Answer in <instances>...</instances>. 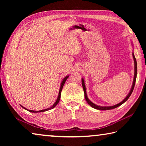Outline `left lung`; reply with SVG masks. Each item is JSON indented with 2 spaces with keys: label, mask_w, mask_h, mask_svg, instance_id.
I'll return each instance as SVG.
<instances>
[{
  "label": "left lung",
  "mask_w": 146,
  "mask_h": 146,
  "mask_svg": "<svg viewBox=\"0 0 146 146\" xmlns=\"http://www.w3.org/2000/svg\"><path fill=\"white\" fill-rule=\"evenodd\" d=\"M132 55H133V59H134V64H135V75H134V78H133V82L132 87H131V89L129 93H128V95L126 96V97H125L124 99H123L122 101V102L117 104H116L115 106H100L96 105L94 103H93L90 99H89L88 97L87 93H86V86H85L84 80L83 78H82V84L84 91V97H85V98H86V101H87V102L91 106V107L93 108H95V109H97V110H112V109H115L116 108L118 107V106H120L122 105V104L124 103L125 101H127V100L128 99V98H129V97L131 96V93L133 92V89H134L135 82H136V78H137V60H136L135 56L134 55V53L133 52Z\"/></svg>",
  "instance_id": "obj_1"
}]
</instances>
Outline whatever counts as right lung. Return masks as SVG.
<instances>
[{"label":"right lung","instance_id":"1","mask_svg":"<svg viewBox=\"0 0 146 146\" xmlns=\"http://www.w3.org/2000/svg\"><path fill=\"white\" fill-rule=\"evenodd\" d=\"M69 76H70V75H68V76H66V77H64V79L62 80V82H61V84H60V90H59V93H58V98H57V99H56V102L54 103V104L51 106V107H50L49 108H47V109H45V110H40V111H33V110H27L26 108H25L24 107H23V106H22V107H23L24 109H25V110H28V111H30V112H31V113H38V112H44V111H48V110H51V109H53V108H55V106L58 104V103L59 102V100H60V95H61V91H62V88H63V86H64V84H65V82H66V80H67L68 79V78L69 77Z\"/></svg>","mask_w":146,"mask_h":146}]
</instances>
